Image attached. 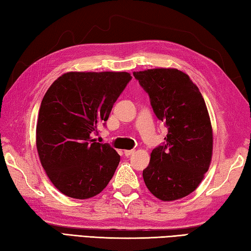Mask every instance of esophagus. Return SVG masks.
Instances as JSON below:
<instances>
[{
	"instance_id": "34e87169",
	"label": "esophagus",
	"mask_w": 251,
	"mask_h": 251,
	"mask_svg": "<svg viewBox=\"0 0 251 251\" xmlns=\"http://www.w3.org/2000/svg\"><path fill=\"white\" fill-rule=\"evenodd\" d=\"M134 152H135L134 150H126V151H125V155L126 156V157H130L131 155L134 154Z\"/></svg>"
}]
</instances>
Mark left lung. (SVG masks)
Here are the masks:
<instances>
[{
	"label": "left lung",
	"mask_w": 251,
	"mask_h": 251,
	"mask_svg": "<svg viewBox=\"0 0 251 251\" xmlns=\"http://www.w3.org/2000/svg\"><path fill=\"white\" fill-rule=\"evenodd\" d=\"M168 133L151 153L143 179L162 201L181 199L193 192L210 167L213 132L201 93L186 73L177 69L133 72Z\"/></svg>",
	"instance_id": "1"
}]
</instances>
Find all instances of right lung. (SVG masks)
<instances>
[{"mask_svg":"<svg viewBox=\"0 0 251 251\" xmlns=\"http://www.w3.org/2000/svg\"><path fill=\"white\" fill-rule=\"evenodd\" d=\"M132 76L126 72H68L42 99L36 127L40 163L53 186L74 199L107 187L120 162L109 144L92 139Z\"/></svg>","mask_w":251,"mask_h":251,"instance_id":"add662e5","label":"right lung"}]
</instances>
